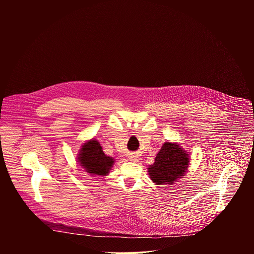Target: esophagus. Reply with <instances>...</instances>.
<instances>
[{
  "instance_id": "34e87169",
  "label": "esophagus",
  "mask_w": 254,
  "mask_h": 254,
  "mask_svg": "<svg viewBox=\"0 0 254 254\" xmlns=\"http://www.w3.org/2000/svg\"><path fill=\"white\" fill-rule=\"evenodd\" d=\"M128 159H129V161H131V162H136V161H138V156L135 155V154H132V155H130V156L128 157Z\"/></svg>"
}]
</instances>
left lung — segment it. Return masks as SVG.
<instances>
[{
	"mask_svg": "<svg viewBox=\"0 0 254 254\" xmlns=\"http://www.w3.org/2000/svg\"><path fill=\"white\" fill-rule=\"evenodd\" d=\"M189 155L176 142H165L148 172L156 185H172L182 178L189 167Z\"/></svg>",
	"mask_w": 254,
	"mask_h": 254,
	"instance_id": "left-lung-1",
	"label": "left lung"
}]
</instances>
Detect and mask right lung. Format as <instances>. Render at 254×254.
I'll return each mask as SVG.
<instances>
[{
    "label": "right lung",
    "instance_id": "add662e5",
    "mask_svg": "<svg viewBox=\"0 0 254 254\" xmlns=\"http://www.w3.org/2000/svg\"><path fill=\"white\" fill-rule=\"evenodd\" d=\"M77 160L85 172L91 176L108 175L115 164V160L103 153L100 143L95 139L82 144Z\"/></svg>",
    "mask_w": 254,
    "mask_h": 254
}]
</instances>
